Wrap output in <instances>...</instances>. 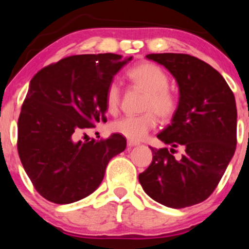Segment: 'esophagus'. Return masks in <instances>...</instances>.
<instances>
[{
    "mask_svg": "<svg viewBox=\"0 0 249 249\" xmlns=\"http://www.w3.org/2000/svg\"><path fill=\"white\" fill-rule=\"evenodd\" d=\"M140 143L136 142V141H127V147L129 148H132V147H136V145H139Z\"/></svg>",
    "mask_w": 249,
    "mask_h": 249,
    "instance_id": "obj_1",
    "label": "esophagus"
}]
</instances>
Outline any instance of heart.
<instances>
[{
	"mask_svg": "<svg viewBox=\"0 0 249 249\" xmlns=\"http://www.w3.org/2000/svg\"><path fill=\"white\" fill-rule=\"evenodd\" d=\"M127 78L135 85L147 91L143 109L153 112H147L142 115H125L113 122L110 130L130 141H141L157 126V115L161 119H169L177 109V99L167 89L169 76L158 65L152 62L136 65L127 71ZM105 104L109 113H115L119 108L120 88L118 83H109L105 95Z\"/></svg>",
	"mask_w": 249,
	"mask_h": 249,
	"instance_id": "heart-1",
	"label": "heart"
}]
</instances>
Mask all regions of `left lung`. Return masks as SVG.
I'll return each instance as SVG.
<instances>
[{"instance_id": "1", "label": "left lung", "mask_w": 249, "mask_h": 249, "mask_svg": "<svg viewBox=\"0 0 249 249\" xmlns=\"http://www.w3.org/2000/svg\"><path fill=\"white\" fill-rule=\"evenodd\" d=\"M175 77L179 99L171 124L158 139L171 148H152L153 160L139 180L148 196L171 208L205 201L217 188L236 149L235 96L222 74L188 54H148ZM185 149L174 158V148Z\"/></svg>"}]
</instances>
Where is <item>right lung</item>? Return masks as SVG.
I'll use <instances>...</instances> for the list:
<instances>
[{
  "label": "right lung",
  "mask_w": 249,
  "mask_h": 249,
  "mask_svg": "<svg viewBox=\"0 0 249 249\" xmlns=\"http://www.w3.org/2000/svg\"><path fill=\"white\" fill-rule=\"evenodd\" d=\"M132 56L85 54L65 57L37 72L18 120V152L37 192L54 203H72L101 184L113 157L126 140L82 141L80 135L106 122L105 95Z\"/></svg>",
  "instance_id": "obj_1"
}]
</instances>
